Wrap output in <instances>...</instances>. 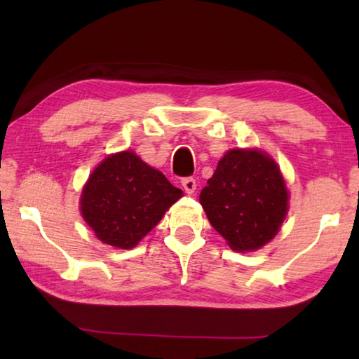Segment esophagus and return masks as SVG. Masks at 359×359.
<instances>
[{
	"mask_svg": "<svg viewBox=\"0 0 359 359\" xmlns=\"http://www.w3.org/2000/svg\"><path fill=\"white\" fill-rule=\"evenodd\" d=\"M182 187H184V190L188 194H193L194 190H196V180L193 177H184L182 179Z\"/></svg>",
	"mask_w": 359,
	"mask_h": 359,
	"instance_id": "obj_1",
	"label": "esophagus"
}]
</instances>
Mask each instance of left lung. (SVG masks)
<instances>
[{"mask_svg":"<svg viewBox=\"0 0 359 359\" xmlns=\"http://www.w3.org/2000/svg\"><path fill=\"white\" fill-rule=\"evenodd\" d=\"M212 226L236 252H255L280 229L288 190L280 168L258 149H233L199 194Z\"/></svg>","mask_w":359,"mask_h":359,"instance_id":"obj_1","label":"left lung"}]
</instances>
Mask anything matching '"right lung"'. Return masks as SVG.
I'll return each instance as SVG.
<instances>
[{
  "mask_svg": "<svg viewBox=\"0 0 359 359\" xmlns=\"http://www.w3.org/2000/svg\"><path fill=\"white\" fill-rule=\"evenodd\" d=\"M182 194L163 172L125 150L109 155L90 174L81 212L102 244L128 250L156 226Z\"/></svg>",
  "mask_w": 359,
  "mask_h": 359,
  "instance_id": "obj_1",
  "label": "right lung"
}]
</instances>
